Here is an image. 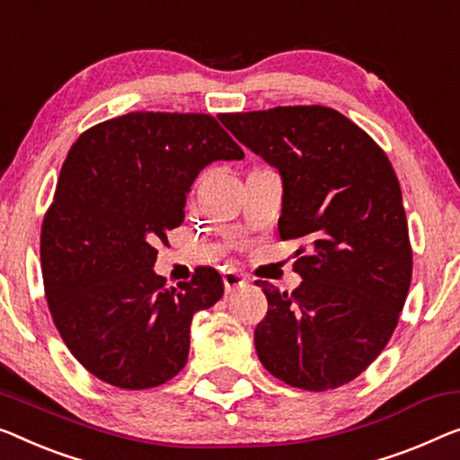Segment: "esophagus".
I'll return each mask as SVG.
<instances>
[{"instance_id":"1","label":"esophagus","mask_w":460,"mask_h":460,"mask_svg":"<svg viewBox=\"0 0 460 460\" xmlns=\"http://www.w3.org/2000/svg\"><path fill=\"white\" fill-rule=\"evenodd\" d=\"M223 283H225V291L233 293L235 289H242V287L248 285V279H245L243 274H237V272H225Z\"/></svg>"}]
</instances>
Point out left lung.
I'll list each match as a JSON object with an SVG mask.
<instances>
[{"label": "left lung", "instance_id": "obj_1", "mask_svg": "<svg viewBox=\"0 0 460 460\" xmlns=\"http://www.w3.org/2000/svg\"><path fill=\"white\" fill-rule=\"evenodd\" d=\"M221 121L283 177L279 233L299 239L296 291L256 280L269 312L253 331L274 378L301 390L339 388L388 345L405 305L413 250L393 163L337 109L272 107Z\"/></svg>", "mask_w": 460, "mask_h": 460}]
</instances>
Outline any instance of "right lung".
Here are the masks:
<instances>
[{"label":"right lung","mask_w":460,"mask_h":460,"mask_svg":"<svg viewBox=\"0 0 460 460\" xmlns=\"http://www.w3.org/2000/svg\"><path fill=\"white\" fill-rule=\"evenodd\" d=\"M218 159L243 150L208 113L132 111L72 144L40 227V270L61 339L99 380L144 390L186 366L191 318L223 297V279L198 266L169 287L155 243L183 223L186 191Z\"/></svg>","instance_id":"add662e5"}]
</instances>
